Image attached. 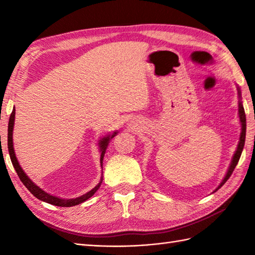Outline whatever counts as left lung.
Returning a JSON list of instances; mask_svg holds the SVG:
<instances>
[{
  "label": "left lung",
  "mask_w": 255,
  "mask_h": 255,
  "mask_svg": "<svg viewBox=\"0 0 255 255\" xmlns=\"http://www.w3.org/2000/svg\"><path fill=\"white\" fill-rule=\"evenodd\" d=\"M238 93H239V97H240L241 93H240V90H239V89H238ZM239 117H240L241 127H242V131H241V136H240V141H239V144H238V148H237V151H236V153H235V155H234V159H232V161H231V164H230V166H229V170H228V172H227V175L225 176V178L223 180V182H221L220 185L218 186V188H220L221 186H223L224 184H225L227 181H228V178L231 176L232 172H234L236 165L238 164V162H239V159H240V156H241L243 147H245L246 130H247V118H246L245 108H243L241 102L239 103ZM218 188H217V189H218ZM217 189H216V191H217ZM216 191H215V192H216Z\"/></svg>",
  "instance_id": "obj_1"
}]
</instances>
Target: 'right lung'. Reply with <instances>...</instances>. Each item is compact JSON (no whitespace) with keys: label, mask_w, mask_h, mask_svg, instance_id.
<instances>
[{"label":"right lung","mask_w":255,"mask_h":255,"mask_svg":"<svg viewBox=\"0 0 255 255\" xmlns=\"http://www.w3.org/2000/svg\"><path fill=\"white\" fill-rule=\"evenodd\" d=\"M14 119H15V110H13L12 114H10V116H9L8 129H7V148H8V152H9V158H10V161H12V164L14 166L16 173H17L19 180L23 182V184L26 186V188L28 189V191L32 195H34L36 198L42 200V202H46L48 204H51V205H55V206H60V207H71V206L79 205L81 203L85 202L86 199H89L90 197L93 196L94 193L101 186L102 180L93 189H92V191H90L89 193L82 195V196H80L78 198H74V199H61V198H58V197H55V196H51V195L47 194L45 191H42L41 188L38 187L36 184L32 183L28 178V176L25 174L24 171L21 170V167H20V165L18 163V161H17V159H16V156H15L14 148H13ZM115 134H116V132L114 133L113 136H107V137H104V138L101 140V142H100V148H101V152H102L101 153V165H103V159H104V155H105L107 145H108V141H110V139H112L114 136H115Z\"/></svg>","instance_id":"add662e5"}]
</instances>
